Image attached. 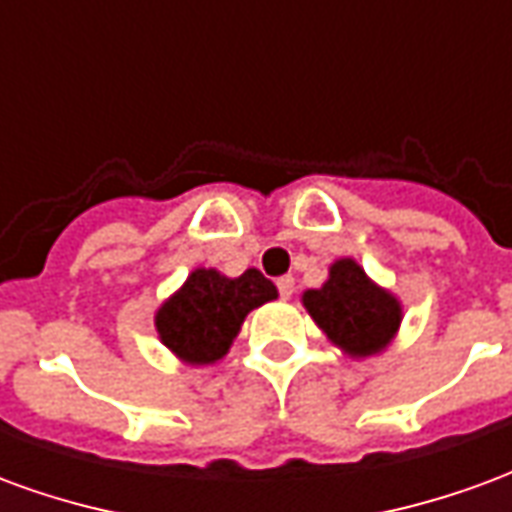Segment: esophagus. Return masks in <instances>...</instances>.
<instances>
[{"label": "esophagus", "instance_id": "esophagus-1", "mask_svg": "<svg viewBox=\"0 0 512 512\" xmlns=\"http://www.w3.org/2000/svg\"><path fill=\"white\" fill-rule=\"evenodd\" d=\"M277 288H279V296H282V299H290V296H293V290H296V279H293V277H279Z\"/></svg>", "mask_w": 512, "mask_h": 512}]
</instances>
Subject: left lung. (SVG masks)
<instances>
[{
  "label": "left lung",
  "mask_w": 512,
  "mask_h": 512,
  "mask_svg": "<svg viewBox=\"0 0 512 512\" xmlns=\"http://www.w3.org/2000/svg\"><path fill=\"white\" fill-rule=\"evenodd\" d=\"M301 304L329 343L351 359L386 351L403 321L400 299L367 277L354 257L334 260L326 282L321 288L304 290Z\"/></svg>",
  "instance_id": "left-lung-1"
}]
</instances>
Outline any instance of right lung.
<instances>
[{
	"mask_svg": "<svg viewBox=\"0 0 512 512\" xmlns=\"http://www.w3.org/2000/svg\"><path fill=\"white\" fill-rule=\"evenodd\" d=\"M277 299V285L257 268L224 277L216 268H194L156 310L158 340L183 365L205 367L227 356L246 315Z\"/></svg>",
	"mask_w": 512,
	"mask_h": 512,
	"instance_id": "obj_1",
	"label": "right lung"
}]
</instances>
